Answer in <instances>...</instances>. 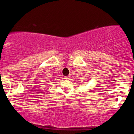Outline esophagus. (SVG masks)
Instances as JSON below:
<instances>
[{"mask_svg":"<svg viewBox=\"0 0 134 134\" xmlns=\"http://www.w3.org/2000/svg\"><path fill=\"white\" fill-rule=\"evenodd\" d=\"M70 79V77L69 76L64 77V79H65V80H69Z\"/></svg>","mask_w":134,"mask_h":134,"instance_id":"1","label":"esophagus"}]
</instances>
